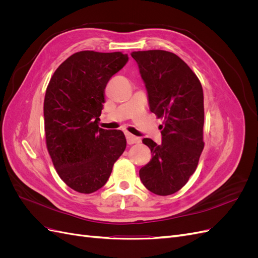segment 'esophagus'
<instances>
[{"instance_id":"34e87169","label":"esophagus","mask_w":258,"mask_h":258,"mask_svg":"<svg viewBox=\"0 0 258 258\" xmlns=\"http://www.w3.org/2000/svg\"><path fill=\"white\" fill-rule=\"evenodd\" d=\"M126 139H127V143L130 144V145L140 142V139L139 138L135 137L134 135H131V134H128V132L126 134Z\"/></svg>"}]
</instances>
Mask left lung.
<instances>
[{
    "instance_id": "1",
    "label": "left lung",
    "mask_w": 258,
    "mask_h": 258,
    "mask_svg": "<svg viewBox=\"0 0 258 258\" xmlns=\"http://www.w3.org/2000/svg\"><path fill=\"white\" fill-rule=\"evenodd\" d=\"M147 90L150 110L161 126L160 144L145 138L151 161L140 169L146 188L159 196L179 190L195 172L204 150V90L191 69L166 50L131 52Z\"/></svg>"
}]
</instances>
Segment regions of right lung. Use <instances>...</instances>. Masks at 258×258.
Masks as SVG:
<instances>
[{
    "instance_id": "obj_1",
    "label": "right lung",
    "mask_w": 258,
    "mask_h": 258,
    "mask_svg": "<svg viewBox=\"0 0 258 258\" xmlns=\"http://www.w3.org/2000/svg\"><path fill=\"white\" fill-rule=\"evenodd\" d=\"M129 60L127 53L84 50L54 71L44 100L46 145L57 173L82 194L100 189L127 142L120 130L99 128L104 89Z\"/></svg>"
}]
</instances>
